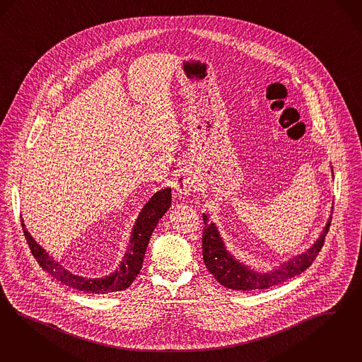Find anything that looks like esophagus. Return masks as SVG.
I'll list each match as a JSON object with an SVG mask.
<instances>
[{
  "mask_svg": "<svg viewBox=\"0 0 362 362\" xmlns=\"http://www.w3.org/2000/svg\"><path fill=\"white\" fill-rule=\"evenodd\" d=\"M196 185H197V178L189 170H182L181 173H178V177L175 178V190L181 196H185V194H189L190 192H193Z\"/></svg>",
  "mask_w": 362,
  "mask_h": 362,
  "instance_id": "34e87169",
  "label": "esophagus"
}]
</instances>
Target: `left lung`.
I'll list each match as a JSON object with an SVG mask.
<instances>
[{
	"label": "left lung",
	"mask_w": 362,
	"mask_h": 362,
	"mask_svg": "<svg viewBox=\"0 0 362 362\" xmlns=\"http://www.w3.org/2000/svg\"><path fill=\"white\" fill-rule=\"evenodd\" d=\"M202 220H204L202 257H204L205 266L217 281H220V284L232 290H243V291L269 288L306 271L320 254L332 223V217H330L320 239L315 241V244H313V247L305 254L290 259L278 269L262 274L254 269H250V267L243 266L238 260H235L233 256L226 250L224 243L221 240L218 230L214 223H209L205 214L202 216Z\"/></svg>",
	"instance_id": "obj_1"
}]
</instances>
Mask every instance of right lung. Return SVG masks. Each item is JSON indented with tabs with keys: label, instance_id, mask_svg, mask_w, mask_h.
Instances as JSON below:
<instances>
[{
	"label": "right lung",
	"instance_id": "obj_1",
	"mask_svg": "<svg viewBox=\"0 0 362 362\" xmlns=\"http://www.w3.org/2000/svg\"><path fill=\"white\" fill-rule=\"evenodd\" d=\"M170 205H172L170 187L157 192L148 201V204L144 206L142 212L136 218V223L130 238V244L127 247V251L124 254L119 267L111 275L102 279H91V278L87 279L69 272L59 262H56L52 256H49L48 252H45V250L41 248L40 245L35 241V239L30 236V233L28 232L23 220H21V226H23V232L27 239L28 245L30 248V252L45 272L54 276L56 281H62L63 284L69 286L75 290L91 293V294H106V293L122 291L130 287V284L136 278L144 264V257H145L150 236L154 228L157 227L160 218L170 208Z\"/></svg>",
	"mask_w": 362,
	"mask_h": 362
}]
</instances>
